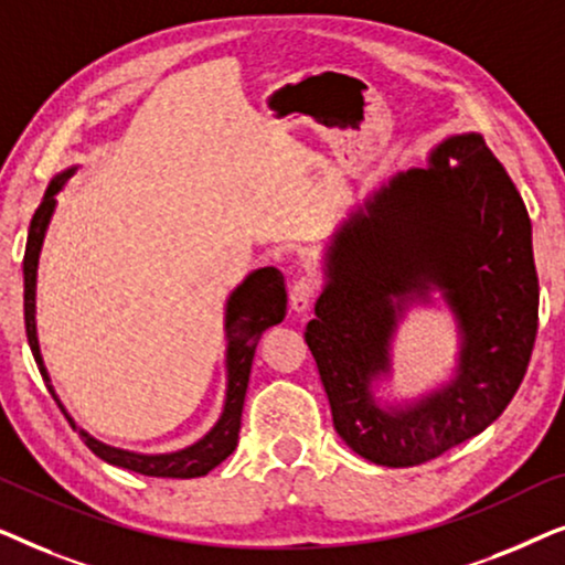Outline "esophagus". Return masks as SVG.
Instances as JSON below:
<instances>
[{
	"label": "esophagus",
	"mask_w": 565,
	"mask_h": 565,
	"mask_svg": "<svg viewBox=\"0 0 565 565\" xmlns=\"http://www.w3.org/2000/svg\"><path fill=\"white\" fill-rule=\"evenodd\" d=\"M316 292H319V285H316L313 277H298L296 282L290 285V306L292 311L303 313L311 308Z\"/></svg>",
	"instance_id": "1"
}]
</instances>
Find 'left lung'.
Instances as JSON below:
<instances>
[{"instance_id": "left-lung-1", "label": "left lung", "mask_w": 565, "mask_h": 565, "mask_svg": "<svg viewBox=\"0 0 565 565\" xmlns=\"http://www.w3.org/2000/svg\"><path fill=\"white\" fill-rule=\"evenodd\" d=\"M327 275L303 337L337 435L360 458L422 466L499 419L527 373L540 285L527 207L481 136L447 138L429 167L398 174L352 213ZM431 284L459 313V377L416 407L381 409L369 381L387 369L395 311Z\"/></svg>"}]
</instances>
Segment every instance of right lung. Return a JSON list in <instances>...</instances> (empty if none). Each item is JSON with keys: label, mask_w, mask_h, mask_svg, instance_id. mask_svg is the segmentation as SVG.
I'll return each instance as SVG.
<instances>
[{"label": "right lung", "mask_w": 565, "mask_h": 565, "mask_svg": "<svg viewBox=\"0 0 565 565\" xmlns=\"http://www.w3.org/2000/svg\"><path fill=\"white\" fill-rule=\"evenodd\" d=\"M68 174H72V169L56 177V180L51 182V188L45 190L41 205H38L33 221H30L25 259H22V273H25V334H28L30 352H33L35 358V365L41 370L43 381L49 385L53 398H56V393L51 388V377L43 367L41 347H38V337H35V275H38V254H41V246H43L45 226H49L53 205H56L53 195L61 190V184L66 182ZM285 303H288V292H285L282 275H277L275 269L269 267L257 269V273L246 277V280L234 290V296L228 298L226 406H223L218 424H215V427L207 431L200 443L188 447V450L169 452V455H138V452L118 450V447L97 443L95 437H89L87 431L79 429L82 443L87 445L99 460L110 462V466L134 470V473H141V476H153V478H198V476H205L207 470H213L215 466H221V462L236 450L254 350H257L262 331L275 327V323H280L285 319ZM58 408L64 412V406L61 404ZM68 424L74 427L72 419H68Z\"/></svg>", "instance_id": "obj_1"}]
</instances>
